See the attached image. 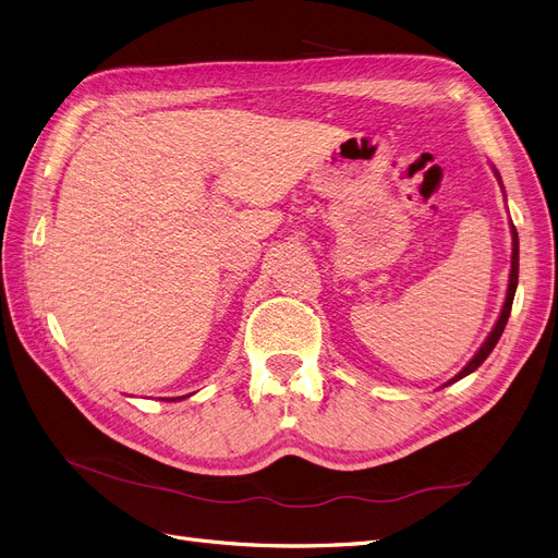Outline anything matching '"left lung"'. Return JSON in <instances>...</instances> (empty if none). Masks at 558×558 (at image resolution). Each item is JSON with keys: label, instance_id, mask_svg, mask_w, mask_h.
I'll use <instances>...</instances> for the list:
<instances>
[{"label": "left lung", "instance_id": "1", "mask_svg": "<svg viewBox=\"0 0 558 558\" xmlns=\"http://www.w3.org/2000/svg\"><path fill=\"white\" fill-rule=\"evenodd\" d=\"M497 177H499V172H497ZM510 227H512V259H510V280H508V294H506L504 311H501V315H499V322L494 324L492 333L487 336V340H485V342H483V347L478 349V354L473 356V359L466 363V367L462 369V373L452 377L448 384L458 381V379L466 377L469 373H473V369H476V367H478V365H481V363L492 354V349L497 347V342H499V338H501V333H504V328H506V324H508L510 307H512V299H514V290H518V278H520V239H518V230H514V225H510Z\"/></svg>", "mask_w": 558, "mask_h": 558}]
</instances>
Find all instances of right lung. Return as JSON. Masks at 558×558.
<instances>
[{
	"label": "right lung",
	"instance_id": "right-lung-1",
	"mask_svg": "<svg viewBox=\"0 0 558 558\" xmlns=\"http://www.w3.org/2000/svg\"><path fill=\"white\" fill-rule=\"evenodd\" d=\"M172 400H181V398H172Z\"/></svg>",
	"mask_w": 558,
	"mask_h": 558
}]
</instances>
